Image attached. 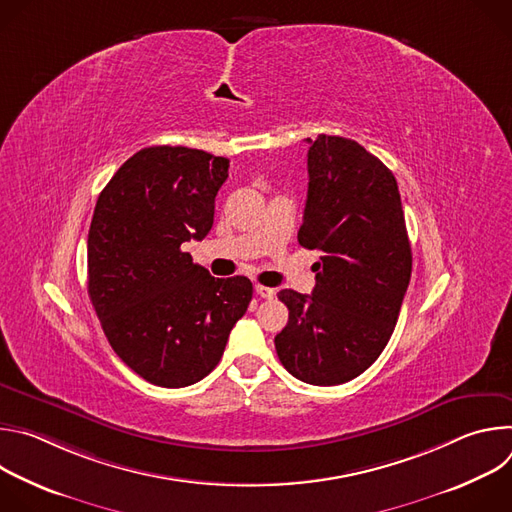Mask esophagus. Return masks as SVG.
Listing matches in <instances>:
<instances>
[{"label": "esophagus", "mask_w": 512, "mask_h": 512, "mask_svg": "<svg viewBox=\"0 0 512 512\" xmlns=\"http://www.w3.org/2000/svg\"><path fill=\"white\" fill-rule=\"evenodd\" d=\"M255 291H257V296H261V298H265V300H273L275 298V289L273 287H267V285H255Z\"/></svg>", "instance_id": "obj_1"}]
</instances>
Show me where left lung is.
Here are the masks:
<instances>
[{"instance_id": "left-lung-1", "label": "left lung", "mask_w": 512, "mask_h": 512, "mask_svg": "<svg viewBox=\"0 0 512 512\" xmlns=\"http://www.w3.org/2000/svg\"><path fill=\"white\" fill-rule=\"evenodd\" d=\"M308 200L298 241L324 255L312 296L281 289L275 350L296 379L332 387L387 346L411 279V245L393 172L354 139H308Z\"/></svg>"}]
</instances>
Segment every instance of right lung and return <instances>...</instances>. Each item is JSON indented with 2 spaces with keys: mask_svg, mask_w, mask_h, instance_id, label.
Segmentation results:
<instances>
[{
  "mask_svg": "<svg viewBox=\"0 0 512 512\" xmlns=\"http://www.w3.org/2000/svg\"><path fill=\"white\" fill-rule=\"evenodd\" d=\"M227 178V158L154 145L99 194L87 241L89 298L115 354L152 385L204 379L253 298L247 277H212L182 251L212 229Z\"/></svg>",
  "mask_w": 512,
  "mask_h": 512,
  "instance_id": "add662e5",
  "label": "right lung"
}]
</instances>
